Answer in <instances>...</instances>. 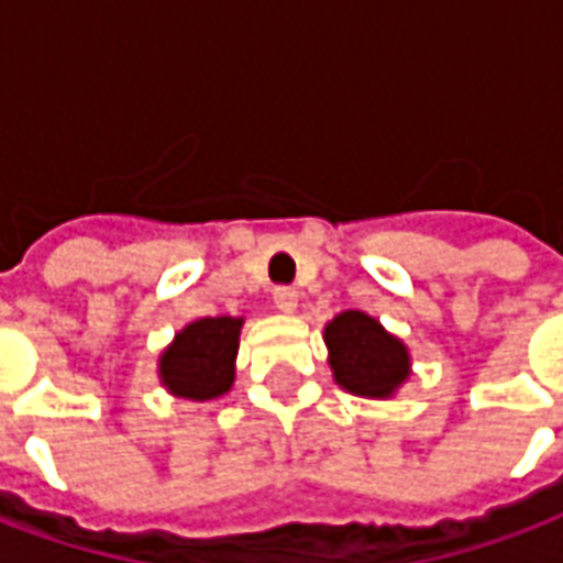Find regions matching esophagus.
Instances as JSON below:
<instances>
[{
    "label": "esophagus",
    "mask_w": 563,
    "mask_h": 563,
    "mask_svg": "<svg viewBox=\"0 0 563 563\" xmlns=\"http://www.w3.org/2000/svg\"><path fill=\"white\" fill-rule=\"evenodd\" d=\"M274 305H277V310H283V313H292V310L298 308V292H295L292 286H277V289H274Z\"/></svg>",
    "instance_id": "34e87169"
}]
</instances>
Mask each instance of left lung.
<instances>
[{
	"label": "left lung",
	"instance_id": "obj_1",
	"mask_svg": "<svg viewBox=\"0 0 563 563\" xmlns=\"http://www.w3.org/2000/svg\"><path fill=\"white\" fill-rule=\"evenodd\" d=\"M322 338L329 347L332 375L353 396L387 399L411 375L408 347L363 310L338 313Z\"/></svg>",
	"mask_w": 563,
	"mask_h": 563
}]
</instances>
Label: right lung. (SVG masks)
<instances>
[{"label":"right lung","instance_id":"obj_1","mask_svg":"<svg viewBox=\"0 0 563 563\" xmlns=\"http://www.w3.org/2000/svg\"><path fill=\"white\" fill-rule=\"evenodd\" d=\"M243 317H203L188 322L158 360L161 384L183 399H219L234 384Z\"/></svg>","mask_w":563,"mask_h":563}]
</instances>
